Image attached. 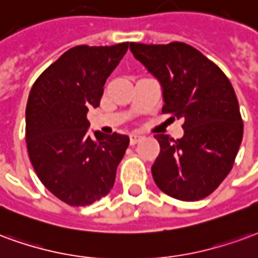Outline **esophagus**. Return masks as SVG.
I'll return each mask as SVG.
<instances>
[{
    "instance_id": "obj_1",
    "label": "esophagus",
    "mask_w": 258,
    "mask_h": 258,
    "mask_svg": "<svg viewBox=\"0 0 258 258\" xmlns=\"http://www.w3.org/2000/svg\"><path fill=\"white\" fill-rule=\"evenodd\" d=\"M144 136L140 133H132L131 135V144H137L139 142H142Z\"/></svg>"
}]
</instances>
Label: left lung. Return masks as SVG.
<instances>
[{"label":"left lung","instance_id":"8db88e82","mask_svg":"<svg viewBox=\"0 0 258 258\" xmlns=\"http://www.w3.org/2000/svg\"><path fill=\"white\" fill-rule=\"evenodd\" d=\"M131 50L162 86L163 114L183 119L181 139L154 136L161 147L154 181L172 198H206L231 172L243 137L234 88L213 61L184 42H131Z\"/></svg>","mask_w":258,"mask_h":258}]
</instances>
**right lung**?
I'll list each match as a JSON object with an SVG mask.
<instances>
[{
    "mask_svg": "<svg viewBox=\"0 0 258 258\" xmlns=\"http://www.w3.org/2000/svg\"><path fill=\"white\" fill-rule=\"evenodd\" d=\"M129 42L74 46L34 82L26 107V142L34 170L56 198L86 206L106 197L115 181L129 137L88 133V110L100 106L107 78Z\"/></svg>",
    "mask_w": 258,
    "mask_h": 258,
    "instance_id": "obj_1",
    "label": "right lung"
}]
</instances>
